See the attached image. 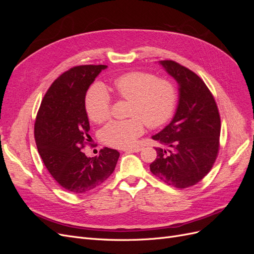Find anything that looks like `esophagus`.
Returning <instances> with one entry per match:
<instances>
[{"instance_id": "obj_1", "label": "esophagus", "mask_w": 254, "mask_h": 254, "mask_svg": "<svg viewBox=\"0 0 254 254\" xmlns=\"http://www.w3.org/2000/svg\"><path fill=\"white\" fill-rule=\"evenodd\" d=\"M142 148L141 147H134V148H127V149H124L125 152H139L141 151Z\"/></svg>"}]
</instances>
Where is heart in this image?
I'll return each instance as SVG.
<instances>
[{
    "mask_svg": "<svg viewBox=\"0 0 254 254\" xmlns=\"http://www.w3.org/2000/svg\"><path fill=\"white\" fill-rule=\"evenodd\" d=\"M113 87L120 97L131 102L129 114L134 117L113 121L103 129V140L113 147H131L144 132V122L155 128L165 124L173 115L177 90L170 80L157 78L151 73L129 72L115 79ZM84 104L93 122L102 123L109 119L111 99L102 84L89 89Z\"/></svg>",
    "mask_w": 254,
    "mask_h": 254,
    "instance_id": "b5f03b06",
    "label": "heart"
}]
</instances>
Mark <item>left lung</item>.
<instances>
[{"instance_id":"left-lung-1","label":"left lung","mask_w":254,"mask_h":254,"mask_svg":"<svg viewBox=\"0 0 254 254\" xmlns=\"http://www.w3.org/2000/svg\"><path fill=\"white\" fill-rule=\"evenodd\" d=\"M159 64L178 83L179 99L170 124L151 136L170 149L156 148L150 172L168 186L186 189L200 181L216 160L220 118L212 93L198 75L172 60Z\"/></svg>"}]
</instances>
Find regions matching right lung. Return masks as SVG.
Returning a JSON list of instances; mask_svg holds the SVG:
<instances>
[{
	"label": "right lung",
	"instance_id": "1",
	"mask_svg": "<svg viewBox=\"0 0 254 254\" xmlns=\"http://www.w3.org/2000/svg\"><path fill=\"white\" fill-rule=\"evenodd\" d=\"M107 65H79L61 74L44 95L35 123V140L45 167L64 189L82 194L113 173L120 152L105 147L96 157L81 151L89 141L87 91Z\"/></svg>",
	"mask_w": 254,
	"mask_h": 254
}]
</instances>
